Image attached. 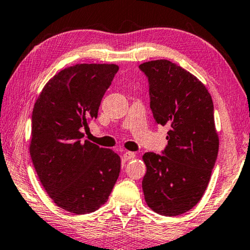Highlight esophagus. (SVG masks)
Here are the masks:
<instances>
[{"label": "esophagus", "instance_id": "34e87169", "mask_svg": "<svg viewBox=\"0 0 250 250\" xmlns=\"http://www.w3.org/2000/svg\"><path fill=\"white\" fill-rule=\"evenodd\" d=\"M136 157V153L134 152H130V151H125L124 153V159L126 161V160H130V159H133V158Z\"/></svg>", "mask_w": 250, "mask_h": 250}]
</instances>
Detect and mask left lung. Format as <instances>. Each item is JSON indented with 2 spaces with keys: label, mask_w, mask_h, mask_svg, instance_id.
Wrapping results in <instances>:
<instances>
[{
  "label": "left lung",
  "mask_w": 250,
  "mask_h": 250,
  "mask_svg": "<svg viewBox=\"0 0 250 250\" xmlns=\"http://www.w3.org/2000/svg\"><path fill=\"white\" fill-rule=\"evenodd\" d=\"M150 108L158 125L170 128L164 154L146 152L145 200L154 212L178 216L199 203L219 149L210 93L199 79L168 60L142 63Z\"/></svg>",
  "instance_id": "1"
}]
</instances>
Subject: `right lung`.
I'll return each mask as SVG.
<instances>
[{
	"mask_svg": "<svg viewBox=\"0 0 250 250\" xmlns=\"http://www.w3.org/2000/svg\"><path fill=\"white\" fill-rule=\"evenodd\" d=\"M117 64L80 63L47 81L32 112L30 154L43 188L64 210L84 215L104 206L120 173L121 159L88 140L81 130L98 117Z\"/></svg>",
	"mask_w": 250,
	"mask_h": 250,
	"instance_id": "obj_1",
	"label": "right lung"
}]
</instances>
